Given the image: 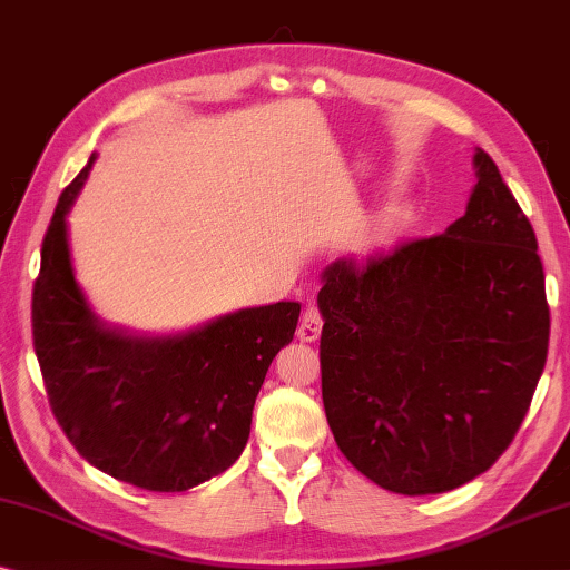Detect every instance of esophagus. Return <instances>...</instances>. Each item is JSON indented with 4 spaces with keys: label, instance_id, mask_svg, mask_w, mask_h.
<instances>
[{
    "label": "esophagus",
    "instance_id": "esophagus-1",
    "mask_svg": "<svg viewBox=\"0 0 570 570\" xmlns=\"http://www.w3.org/2000/svg\"><path fill=\"white\" fill-rule=\"evenodd\" d=\"M322 314L317 306H306L302 320H299V330H296V337H299L302 342H314L320 340L322 334Z\"/></svg>",
    "mask_w": 570,
    "mask_h": 570
}]
</instances>
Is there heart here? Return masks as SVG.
I'll list each match as a JSON object with an SVG mask.
<instances>
[{
  "instance_id": "b5f03b06",
  "label": "heart",
  "mask_w": 570,
  "mask_h": 570,
  "mask_svg": "<svg viewBox=\"0 0 570 570\" xmlns=\"http://www.w3.org/2000/svg\"><path fill=\"white\" fill-rule=\"evenodd\" d=\"M415 225H419V207L409 200L391 203L370 223L367 240L375 243V246H393V243L411 236Z\"/></svg>"
}]
</instances>
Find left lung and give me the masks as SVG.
<instances>
[{
	"label": "left lung",
	"instance_id": "left-lung-1",
	"mask_svg": "<svg viewBox=\"0 0 570 570\" xmlns=\"http://www.w3.org/2000/svg\"><path fill=\"white\" fill-rule=\"evenodd\" d=\"M474 169L466 213L441 236L322 271L324 413L347 462L387 492L439 494L487 472L546 367L535 230L487 151Z\"/></svg>",
	"mask_w": 570,
	"mask_h": 570
}]
</instances>
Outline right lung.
<instances>
[{
    "mask_svg": "<svg viewBox=\"0 0 570 570\" xmlns=\"http://www.w3.org/2000/svg\"><path fill=\"white\" fill-rule=\"evenodd\" d=\"M94 161L62 189L42 240L32 340L45 391L88 464L141 490L185 492L246 449L253 403L302 304L250 306L165 337L108 327L76 282L68 243V213Z\"/></svg>",
    "mask_w": 570,
    "mask_h": 570,
    "instance_id": "add662e5",
    "label": "right lung"
}]
</instances>
